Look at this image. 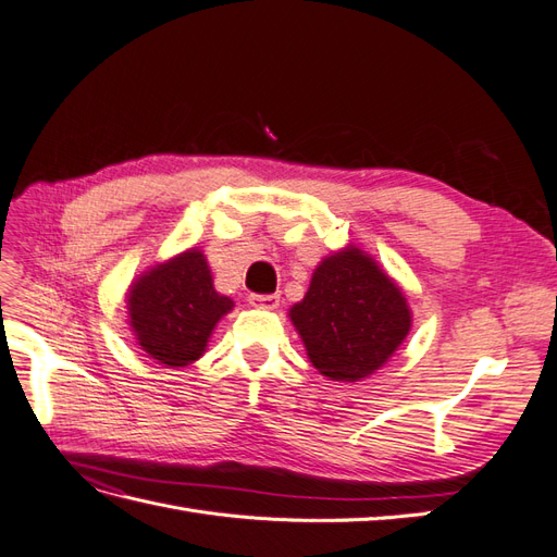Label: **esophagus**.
Here are the masks:
<instances>
[{"label":"esophagus","instance_id":"esophagus-1","mask_svg":"<svg viewBox=\"0 0 557 557\" xmlns=\"http://www.w3.org/2000/svg\"><path fill=\"white\" fill-rule=\"evenodd\" d=\"M248 305L258 307V309H276L281 305L278 295H248Z\"/></svg>","mask_w":557,"mask_h":557}]
</instances>
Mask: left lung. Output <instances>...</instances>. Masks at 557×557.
Returning a JSON list of instances; mask_svg holds the SVG:
<instances>
[{"label":"left lung","instance_id":"8db88e82","mask_svg":"<svg viewBox=\"0 0 557 557\" xmlns=\"http://www.w3.org/2000/svg\"><path fill=\"white\" fill-rule=\"evenodd\" d=\"M290 320L318 372L348 383L374 374L411 330L397 283L352 246L318 264Z\"/></svg>","mask_w":557,"mask_h":557}]
</instances>
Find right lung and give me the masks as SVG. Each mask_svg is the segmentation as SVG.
Segmentation results:
<instances>
[{
    "instance_id": "1",
    "label": "right lung",
    "mask_w": 557,
    "mask_h": 557,
    "mask_svg": "<svg viewBox=\"0 0 557 557\" xmlns=\"http://www.w3.org/2000/svg\"><path fill=\"white\" fill-rule=\"evenodd\" d=\"M129 325L139 346L166 367L195 362L234 301L218 295L209 264L199 250H185L158 264L132 285Z\"/></svg>"
}]
</instances>
